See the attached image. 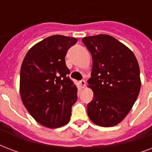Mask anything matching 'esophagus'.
Wrapping results in <instances>:
<instances>
[{
  "mask_svg": "<svg viewBox=\"0 0 152 152\" xmlns=\"http://www.w3.org/2000/svg\"><path fill=\"white\" fill-rule=\"evenodd\" d=\"M80 84L81 88H85V86H86L85 80H81L80 81Z\"/></svg>",
  "mask_w": 152,
  "mask_h": 152,
  "instance_id": "esophagus-1",
  "label": "esophagus"
}]
</instances>
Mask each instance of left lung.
Wrapping results in <instances>:
<instances>
[{
    "label": "left lung",
    "instance_id": "obj_1",
    "mask_svg": "<svg viewBox=\"0 0 152 152\" xmlns=\"http://www.w3.org/2000/svg\"><path fill=\"white\" fill-rule=\"evenodd\" d=\"M82 42L93 60L88 83L94 97L88 117L102 127L118 125L126 117L140 90V67L133 53L107 34L85 37Z\"/></svg>",
    "mask_w": 152,
    "mask_h": 152
}]
</instances>
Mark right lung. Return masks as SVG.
<instances>
[{"label":"right lung","mask_w":152,"mask_h":152,"mask_svg":"<svg viewBox=\"0 0 152 152\" xmlns=\"http://www.w3.org/2000/svg\"><path fill=\"white\" fill-rule=\"evenodd\" d=\"M77 39L52 35L34 45L20 69V96L27 111L47 128L61 127L70 120L77 88L68 75L64 57Z\"/></svg>","instance_id":"1"}]
</instances>
